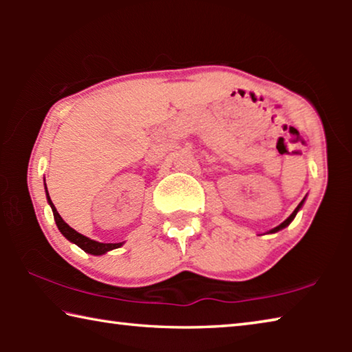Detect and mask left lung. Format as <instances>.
<instances>
[{
  "mask_svg": "<svg viewBox=\"0 0 352 352\" xmlns=\"http://www.w3.org/2000/svg\"><path fill=\"white\" fill-rule=\"evenodd\" d=\"M302 204H305V200H301V204H300V205H298V206L295 208V211H294V212H292V214H290V216H289L287 219H285V220H284V222H283L281 225H278V226H276V228H273V230H270V231H269V233H276V231H279V230H283V228H285V226H287V225H290V222H292V220H294V219H295V216H296V212L301 210V206H302Z\"/></svg>",
  "mask_w": 352,
  "mask_h": 352,
  "instance_id": "obj_1",
  "label": "left lung"
}]
</instances>
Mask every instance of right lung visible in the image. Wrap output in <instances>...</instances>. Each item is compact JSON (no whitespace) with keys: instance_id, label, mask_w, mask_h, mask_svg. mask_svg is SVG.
<instances>
[{"instance_id":"right-lung-1","label":"right lung","mask_w":352,"mask_h":352,"mask_svg":"<svg viewBox=\"0 0 352 352\" xmlns=\"http://www.w3.org/2000/svg\"><path fill=\"white\" fill-rule=\"evenodd\" d=\"M45 186H46V184H45ZM46 197H47V204L51 205L52 214H54V220H56V223H57V228L60 230V233L65 237H67L69 242L76 243V245L80 247L83 252L94 254V256H99V254H104L107 252H110V250H115V248H119V247L122 245V242H119V243H102V242L93 241V239H90V237L83 236L80 233H77V231L71 228L68 223H65V220L60 217V214L57 212L56 206L52 205V201L50 199V194H47V189H46Z\"/></svg>"}]
</instances>
